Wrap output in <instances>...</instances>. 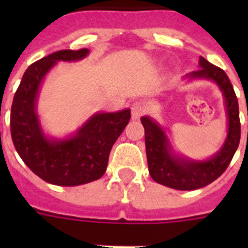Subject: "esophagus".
Listing matches in <instances>:
<instances>
[{
	"label": "esophagus",
	"instance_id": "obj_1",
	"mask_svg": "<svg viewBox=\"0 0 248 248\" xmlns=\"http://www.w3.org/2000/svg\"><path fill=\"white\" fill-rule=\"evenodd\" d=\"M147 105L143 101H134L131 104V116L132 120H139L140 117L143 116V113L145 112Z\"/></svg>",
	"mask_w": 248,
	"mask_h": 248
}]
</instances>
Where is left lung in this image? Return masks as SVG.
<instances>
[{"instance_id":"8db88e82","label":"left lung","mask_w":248,"mask_h":248,"mask_svg":"<svg viewBox=\"0 0 248 248\" xmlns=\"http://www.w3.org/2000/svg\"><path fill=\"white\" fill-rule=\"evenodd\" d=\"M186 78L210 79L219 86L225 100L228 135L221 149L214 157L206 161H194L177 155L170 145L163 128L151 117H141L145 130L148 169L152 179L177 190H194L216 180L229 166L241 139L238 100L227 73L201 56L200 69L189 73Z\"/></svg>"}]
</instances>
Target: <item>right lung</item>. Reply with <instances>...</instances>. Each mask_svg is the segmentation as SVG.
Segmentation results:
<instances>
[{"label":"right lung","instance_id":"right-lung-1","mask_svg":"<svg viewBox=\"0 0 248 248\" xmlns=\"http://www.w3.org/2000/svg\"><path fill=\"white\" fill-rule=\"evenodd\" d=\"M87 54V48L60 50L37 60L25 71L14 95L10 116L14 147L25 165L50 184L76 186L100 179L113 144L131 118L130 109L96 113L68 139H50L45 135L36 113L45 76L58 62H76Z\"/></svg>","mask_w":248,"mask_h":248}]
</instances>
